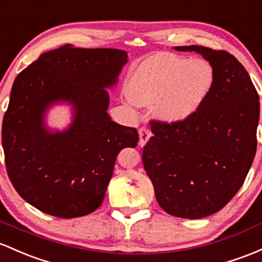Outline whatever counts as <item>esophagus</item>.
Returning a JSON list of instances; mask_svg holds the SVG:
<instances>
[{
    "label": "esophagus",
    "mask_w": 262,
    "mask_h": 262,
    "mask_svg": "<svg viewBox=\"0 0 262 262\" xmlns=\"http://www.w3.org/2000/svg\"><path fill=\"white\" fill-rule=\"evenodd\" d=\"M139 136H140V141H139V145L141 146H145L146 145V142L148 141V140H150V137H151V131L148 130V128H146V127H141L139 130Z\"/></svg>",
    "instance_id": "esophagus-1"
}]
</instances>
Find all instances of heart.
Wrapping results in <instances>:
<instances>
[{
  "label": "heart",
  "instance_id": "b5f03b06",
  "mask_svg": "<svg viewBox=\"0 0 262 262\" xmlns=\"http://www.w3.org/2000/svg\"><path fill=\"white\" fill-rule=\"evenodd\" d=\"M212 85L213 70L207 61L157 53L137 67L127 83V94L137 105H155L159 120L181 123L199 111Z\"/></svg>",
  "mask_w": 262,
  "mask_h": 262
}]
</instances>
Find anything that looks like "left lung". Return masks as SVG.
<instances>
[{
    "label": "left lung",
    "mask_w": 262,
    "mask_h": 262,
    "mask_svg": "<svg viewBox=\"0 0 262 262\" xmlns=\"http://www.w3.org/2000/svg\"><path fill=\"white\" fill-rule=\"evenodd\" d=\"M209 61L213 85L191 119L181 123L151 121L142 162L160 207L182 219L217 212L243 186L256 154L260 102L254 83L235 56L198 46Z\"/></svg>",
    "instance_id": "8db88e82"
}]
</instances>
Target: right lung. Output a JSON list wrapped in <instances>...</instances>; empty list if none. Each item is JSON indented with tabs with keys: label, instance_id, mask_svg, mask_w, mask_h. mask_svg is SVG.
<instances>
[{
	"label": "right lung",
	"instance_id": "add662e5",
	"mask_svg": "<svg viewBox=\"0 0 262 262\" xmlns=\"http://www.w3.org/2000/svg\"><path fill=\"white\" fill-rule=\"evenodd\" d=\"M127 62L116 49L64 45L45 52L19 72L2 122L8 177L25 201L61 219L89 215L101 206L117 155L136 147L134 127L108 116V92ZM74 108L72 125L50 132L43 117L53 103Z\"/></svg>",
	"mask_w": 262,
	"mask_h": 262
}]
</instances>
